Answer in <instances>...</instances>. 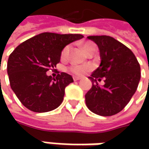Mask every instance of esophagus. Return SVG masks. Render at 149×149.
I'll use <instances>...</instances> for the list:
<instances>
[{
	"instance_id": "obj_1",
	"label": "esophagus",
	"mask_w": 149,
	"mask_h": 149,
	"mask_svg": "<svg viewBox=\"0 0 149 149\" xmlns=\"http://www.w3.org/2000/svg\"><path fill=\"white\" fill-rule=\"evenodd\" d=\"M73 79H74V81H77V80H79V79H81V78L77 77V76H74V77L73 78Z\"/></svg>"
}]
</instances>
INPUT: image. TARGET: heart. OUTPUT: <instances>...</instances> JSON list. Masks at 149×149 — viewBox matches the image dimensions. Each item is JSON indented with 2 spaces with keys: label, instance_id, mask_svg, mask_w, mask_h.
I'll return each mask as SVG.
<instances>
[{
  "label": "heart",
  "instance_id": "heart-1",
  "mask_svg": "<svg viewBox=\"0 0 149 149\" xmlns=\"http://www.w3.org/2000/svg\"><path fill=\"white\" fill-rule=\"evenodd\" d=\"M93 46H95V44H93L92 42H85L83 45V49L84 50V52L87 53L88 50ZM70 46L68 45L65 46L64 49H62L61 54H60V57H61L62 60H66L67 59L69 52H70ZM91 69H92L91 65H72L69 68V71L71 72L72 74H74L75 75L81 76V75L84 74L85 73L89 71Z\"/></svg>",
  "mask_w": 149,
  "mask_h": 149
}]
</instances>
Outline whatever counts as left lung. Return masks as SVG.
Instances as JSON below:
<instances>
[{"instance_id": "1", "label": "left lung", "mask_w": 149, "mask_h": 149, "mask_svg": "<svg viewBox=\"0 0 149 149\" xmlns=\"http://www.w3.org/2000/svg\"><path fill=\"white\" fill-rule=\"evenodd\" d=\"M97 44L101 63L89 79L92 88L85 95L90 111L101 116H112L123 110L136 92L140 80V65L132 50L114 38L91 36ZM105 79L100 86L97 80Z\"/></svg>"}]
</instances>
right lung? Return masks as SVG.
I'll return each instance as SVG.
<instances>
[{"label": "right lung", "instance_id": "right-lung-1", "mask_svg": "<svg viewBox=\"0 0 149 149\" xmlns=\"http://www.w3.org/2000/svg\"><path fill=\"white\" fill-rule=\"evenodd\" d=\"M83 37L79 34L45 32L24 41L10 54L7 74L10 88L26 108L45 113L61 104L65 89L74 82L73 78L64 72L52 78L46 72L54 70L65 46Z\"/></svg>", "mask_w": 149, "mask_h": 149}]
</instances>
